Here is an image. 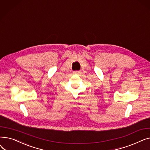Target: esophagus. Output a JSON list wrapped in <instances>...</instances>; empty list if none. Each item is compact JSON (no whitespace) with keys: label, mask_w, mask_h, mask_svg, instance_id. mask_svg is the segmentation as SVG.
<instances>
[{"label":"esophagus","mask_w":150,"mask_h":150,"mask_svg":"<svg viewBox=\"0 0 150 150\" xmlns=\"http://www.w3.org/2000/svg\"><path fill=\"white\" fill-rule=\"evenodd\" d=\"M80 73V71H74V72H73V74H79Z\"/></svg>","instance_id":"obj_1"}]
</instances>
